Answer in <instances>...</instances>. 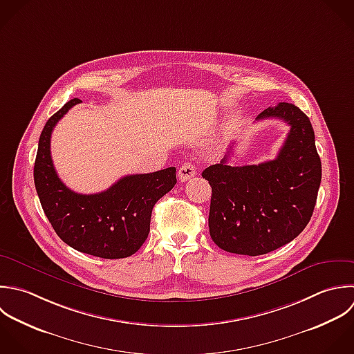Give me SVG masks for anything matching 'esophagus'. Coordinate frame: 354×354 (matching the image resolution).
<instances>
[{
  "instance_id": "34e87169",
  "label": "esophagus",
  "mask_w": 354,
  "mask_h": 354,
  "mask_svg": "<svg viewBox=\"0 0 354 354\" xmlns=\"http://www.w3.org/2000/svg\"><path fill=\"white\" fill-rule=\"evenodd\" d=\"M196 175V167L192 162H185L180 165L179 171H178V176L182 182L189 180L190 178H193Z\"/></svg>"
}]
</instances>
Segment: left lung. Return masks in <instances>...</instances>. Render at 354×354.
Masks as SVG:
<instances>
[{
  "label": "left lung",
  "instance_id": "1",
  "mask_svg": "<svg viewBox=\"0 0 354 354\" xmlns=\"http://www.w3.org/2000/svg\"><path fill=\"white\" fill-rule=\"evenodd\" d=\"M279 118L291 128L274 160L232 167L226 156L203 171L212 187L209 234L223 251L258 257L298 237L309 223L322 182V161L309 117L281 102L257 120Z\"/></svg>",
  "mask_w": 354,
  "mask_h": 354
}]
</instances>
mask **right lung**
I'll return each instance as SVG.
<instances>
[{"instance_id": "add662e5", "label": "right lung", "mask_w": 354, "mask_h": 354, "mask_svg": "<svg viewBox=\"0 0 354 354\" xmlns=\"http://www.w3.org/2000/svg\"><path fill=\"white\" fill-rule=\"evenodd\" d=\"M80 102L71 99L46 121L34 162L35 190L53 230L67 245L97 258H127L146 241L153 207L176 185V168L127 175L96 194L70 190L55 171L50 135L56 122Z\"/></svg>"}]
</instances>
